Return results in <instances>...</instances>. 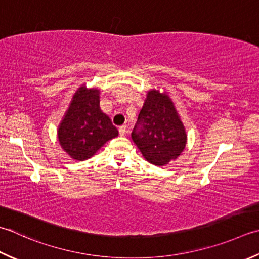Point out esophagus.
I'll return each instance as SVG.
<instances>
[{
  "label": "esophagus",
  "mask_w": 259,
  "mask_h": 259,
  "mask_svg": "<svg viewBox=\"0 0 259 259\" xmlns=\"http://www.w3.org/2000/svg\"><path fill=\"white\" fill-rule=\"evenodd\" d=\"M125 133H126V126L125 125L119 126V134H120V136H124Z\"/></svg>",
  "instance_id": "34e87169"
}]
</instances>
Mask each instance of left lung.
Instances as JSON below:
<instances>
[{"mask_svg":"<svg viewBox=\"0 0 259 259\" xmlns=\"http://www.w3.org/2000/svg\"><path fill=\"white\" fill-rule=\"evenodd\" d=\"M144 158L156 166L175 160L186 146L187 135L167 93L150 90L131 134Z\"/></svg>","mask_w":259,"mask_h":259,"instance_id":"left-lung-1","label":"left lung"}]
</instances>
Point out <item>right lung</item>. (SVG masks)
<instances>
[{"label": "right lung", "mask_w": 259, "mask_h": 259, "mask_svg": "<svg viewBox=\"0 0 259 259\" xmlns=\"http://www.w3.org/2000/svg\"><path fill=\"white\" fill-rule=\"evenodd\" d=\"M57 135L64 151L80 161L91 158L106 141L119 135L109 116L100 109V90L82 85L76 91Z\"/></svg>", "instance_id": "add662e5"}]
</instances>
